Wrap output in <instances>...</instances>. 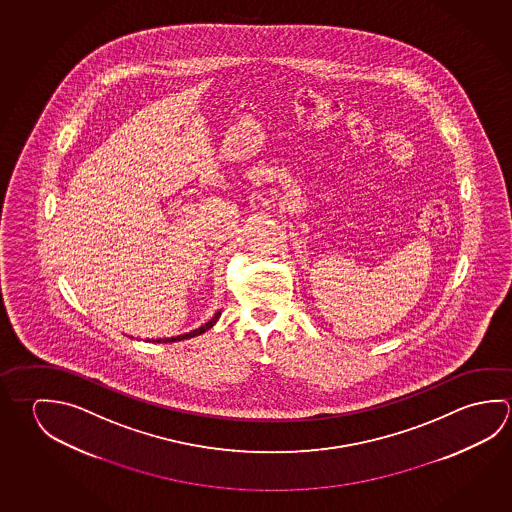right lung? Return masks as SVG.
<instances>
[{
	"instance_id": "obj_1",
	"label": "right lung",
	"mask_w": 512,
	"mask_h": 512,
	"mask_svg": "<svg viewBox=\"0 0 512 512\" xmlns=\"http://www.w3.org/2000/svg\"><path fill=\"white\" fill-rule=\"evenodd\" d=\"M219 316H221V311H217L216 314H214V316H212V318H210V320H208L207 323H205V325H201V327H198V329H194V331H190V332H187V334H180V336H172V338H158V340H153V341H156V343H172V341H181V340H189V338H194V336H199V334H203V332H207L208 329H210V327H212V325H214V323L217 322V320H219Z\"/></svg>"
}]
</instances>
